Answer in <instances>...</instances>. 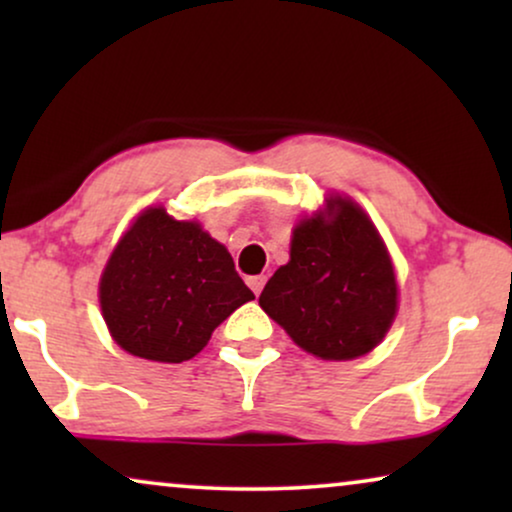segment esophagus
<instances>
[{"instance_id":"1","label":"esophagus","mask_w":512,"mask_h":512,"mask_svg":"<svg viewBox=\"0 0 512 512\" xmlns=\"http://www.w3.org/2000/svg\"><path fill=\"white\" fill-rule=\"evenodd\" d=\"M265 279H268V277H265V275H254V277H249V279H247V284L251 286V291H254L256 296H258V293L263 291V286H265Z\"/></svg>"}]
</instances>
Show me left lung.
I'll use <instances>...</instances> for the list:
<instances>
[{"mask_svg":"<svg viewBox=\"0 0 512 512\" xmlns=\"http://www.w3.org/2000/svg\"><path fill=\"white\" fill-rule=\"evenodd\" d=\"M305 352L349 361L380 345L398 310L389 251L354 200L331 195L293 228L291 258L258 298Z\"/></svg>","mask_w":512,"mask_h":512,"instance_id":"8db88e82","label":"left lung"}]
</instances>
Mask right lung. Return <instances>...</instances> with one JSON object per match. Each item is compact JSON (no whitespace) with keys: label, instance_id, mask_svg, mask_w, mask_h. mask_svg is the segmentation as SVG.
<instances>
[{"label":"right lung","instance_id":"right-lung-1","mask_svg":"<svg viewBox=\"0 0 512 512\" xmlns=\"http://www.w3.org/2000/svg\"><path fill=\"white\" fill-rule=\"evenodd\" d=\"M254 293L233 256L198 221L149 207L111 251L100 307L111 338L139 359L181 363L202 352L214 328Z\"/></svg>","mask_w":512,"mask_h":512}]
</instances>
